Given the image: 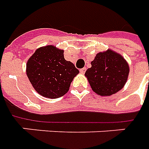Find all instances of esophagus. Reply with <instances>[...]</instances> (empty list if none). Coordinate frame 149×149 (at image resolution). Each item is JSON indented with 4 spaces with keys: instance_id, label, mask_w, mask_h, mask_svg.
<instances>
[{
    "instance_id": "obj_1",
    "label": "esophagus",
    "mask_w": 149,
    "mask_h": 149,
    "mask_svg": "<svg viewBox=\"0 0 149 149\" xmlns=\"http://www.w3.org/2000/svg\"><path fill=\"white\" fill-rule=\"evenodd\" d=\"M86 68H85V67H84V68H82V69H80L79 70V71H80V73H81V74H84V73L86 72Z\"/></svg>"
}]
</instances>
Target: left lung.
<instances>
[{
  "instance_id": "left-lung-1",
  "label": "left lung",
  "mask_w": 149,
  "mask_h": 149,
  "mask_svg": "<svg viewBox=\"0 0 149 149\" xmlns=\"http://www.w3.org/2000/svg\"><path fill=\"white\" fill-rule=\"evenodd\" d=\"M128 74L129 66L125 59L119 54L108 49L97 54L85 75L95 93L107 96L123 88Z\"/></svg>"
}]
</instances>
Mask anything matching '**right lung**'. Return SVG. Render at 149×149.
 <instances>
[{
  "instance_id": "1",
  "label": "right lung",
  "mask_w": 149,
  "mask_h": 149,
  "mask_svg": "<svg viewBox=\"0 0 149 149\" xmlns=\"http://www.w3.org/2000/svg\"><path fill=\"white\" fill-rule=\"evenodd\" d=\"M63 52L54 46H44L37 49L27 62V76L42 96L49 99L63 96L79 73L72 63L65 60Z\"/></svg>"
}]
</instances>
